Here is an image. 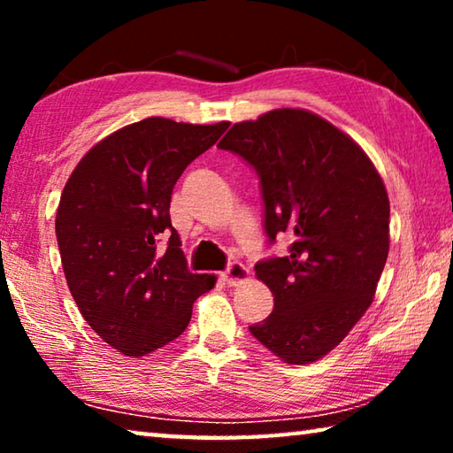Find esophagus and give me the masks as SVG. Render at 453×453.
Wrapping results in <instances>:
<instances>
[{"instance_id": "obj_1", "label": "esophagus", "mask_w": 453, "mask_h": 453, "mask_svg": "<svg viewBox=\"0 0 453 453\" xmlns=\"http://www.w3.org/2000/svg\"><path fill=\"white\" fill-rule=\"evenodd\" d=\"M250 275V270L245 267L243 264L240 262H232L227 265V270L221 273V278H224V281L227 283V286H237V283H242L248 280Z\"/></svg>"}]
</instances>
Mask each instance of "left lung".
<instances>
[{"instance_id":"8db88e82","label":"left lung","mask_w":453,"mask_h":453,"mask_svg":"<svg viewBox=\"0 0 453 453\" xmlns=\"http://www.w3.org/2000/svg\"><path fill=\"white\" fill-rule=\"evenodd\" d=\"M259 175L265 234H288L289 254L256 264L273 294L251 335L286 364L329 354L370 308L389 251L381 175L348 134L300 107L240 121L218 143Z\"/></svg>"}]
</instances>
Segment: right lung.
<instances>
[{"label":"right lung","instance_id":"right-lung-1","mask_svg":"<svg viewBox=\"0 0 453 453\" xmlns=\"http://www.w3.org/2000/svg\"><path fill=\"white\" fill-rule=\"evenodd\" d=\"M229 127L167 118L104 137L61 194L56 235L72 296L89 327L142 357L183 334L216 275L191 273L170 218L175 181Z\"/></svg>","mask_w":453,"mask_h":453}]
</instances>
